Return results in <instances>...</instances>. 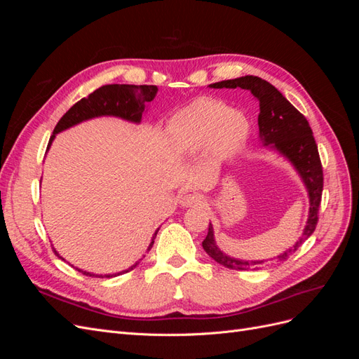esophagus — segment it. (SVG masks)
Returning a JSON list of instances; mask_svg holds the SVG:
<instances>
[{"label": "esophagus", "mask_w": 359, "mask_h": 359, "mask_svg": "<svg viewBox=\"0 0 359 359\" xmlns=\"http://www.w3.org/2000/svg\"><path fill=\"white\" fill-rule=\"evenodd\" d=\"M201 199L198 194H187V196H184L182 201H181V205L186 206V208H189V206H193L194 203H198Z\"/></svg>", "instance_id": "1"}]
</instances>
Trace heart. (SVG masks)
Returning a JSON list of instances; mask_svg holds the SVG:
<instances>
[{
  "label": "heart",
  "instance_id": "obj_1",
  "mask_svg": "<svg viewBox=\"0 0 359 359\" xmlns=\"http://www.w3.org/2000/svg\"><path fill=\"white\" fill-rule=\"evenodd\" d=\"M248 133L247 116L238 109L211 100H196L182 107L168 123V140L177 154L201 153L215 140L220 154L240 147Z\"/></svg>",
  "mask_w": 359,
  "mask_h": 359
}]
</instances>
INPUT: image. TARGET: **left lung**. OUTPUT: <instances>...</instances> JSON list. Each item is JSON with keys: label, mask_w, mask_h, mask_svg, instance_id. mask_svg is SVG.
<instances>
[{"label": "left lung", "mask_w": 359, "mask_h": 359, "mask_svg": "<svg viewBox=\"0 0 359 359\" xmlns=\"http://www.w3.org/2000/svg\"><path fill=\"white\" fill-rule=\"evenodd\" d=\"M210 88H241L253 94L259 103V142L262 144V147L283 157L297 172L309 196V217L295 245H292L285 253H280L268 260H245L224 253L217 245L211 223L202 247L206 255L212 257L215 262L231 269H259L266 264L281 262L307 240L318 224V212L323 189V172L316 140L313 137L309 121L297 107L290 104V102L276 86L257 78V76H243V78L215 82L210 85Z\"/></svg>", "instance_id": "1"}]
</instances>
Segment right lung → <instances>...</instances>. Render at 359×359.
Returning <instances> with one entry per match:
<instances>
[{
  "label": "right lung",
  "instance_id": "right-lung-1",
  "mask_svg": "<svg viewBox=\"0 0 359 359\" xmlns=\"http://www.w3.org/2000/svg\"><path fill=\"white\" fill-rule=\"evenodd\" d=\"M157 91H158V88L156 85H124V83L123 85H119V83L104 85V86H102V88L95 90L88 97H85V99L73 104L70 109L62 115V118L60 119L55 128H53V133L49 139L46 153L49 151L53 139L57 137L58 133L64 132V130H67L70 127L78 126L83 121H90V119H94V118L115 116V118H121V119H124V121H128V123L140 124V121H142V115L147 112L148 103L156 99ZM157 232H158V229L154 232L153 238H151V243L147 248V252H149L151 247H153ZM55 253L60 259L66 260L62 256H60L57 250H55ZM139 260L130 268H127L124 271H119V273H115V274H94V273H88V271H83L81 268H76V269L81 271V273H83L86 276H90V277L109 278V277H116L119 274H124V273H128V271H132L133 268H136L139 265Z\"/></svg>",
  "mask_w": 359,
  "mask_h": 359
}]
</instances>
